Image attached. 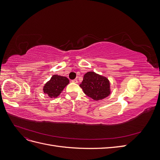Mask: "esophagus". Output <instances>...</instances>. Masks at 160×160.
Returning <instances> with one entry per match:
<instances>
[{"instance_id":"34e87169","label":"esophagus","mask_w":160,"mask_h":160,"mask_svg":"<svg viewBox=\"0 0 160 160\" xmlns=\"http://www.w3.org/2000/svg\"><path fill=\"white\" fill-rule=\"evenodd\" d=\"M72 82H73V83H78V81H77V79H72V81H71Z\"/></svg>"}]
</instances>
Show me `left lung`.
<instances>
[{"instance_id":"8db88e82","label":"left lung","mask_w":160,"mask_h":160,"mask_svg":"<svg viewBox=\"0 0 160 160\" xmlns=\"http://www.w3.org/2000/svg\"><path fill=\"white\" fill-rule=\"evenodd\" d=\"M80 87L85 95L96 101L107 98L110 94L109 80L92 71L85 74Z\"/></svg>"}]
</instances>
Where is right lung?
<instances>
[{
	"label": "right lung",
	"mask_w": 160,
	"mask_h": 160,
	"mask_svg": "<svg viewBox=\"0 0 160 160\" xmlns=\"http://www.w3.org/2000/svg\"><path fill=\"white\" fill-rule=\"evenodd\" d=\"M69 83V81L66 77L55 75L45 85L43 91L49 98H57Z\"/></svg>",
	"instance_id": "1"
}]
</instances>
